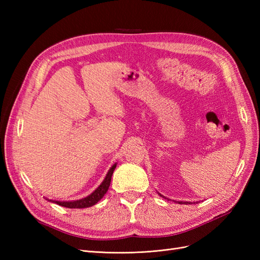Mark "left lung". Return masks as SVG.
I'll return each instance as SVG.
<instances>
[{
    "label": "left lung",
    "mask_w": 260,
    "mask_h": 260,
    "mask_svg": "<svg viewBox=\"0 0 260 260\" xmlns=\"http://www.w3.org/2000/svg\"><path fill=\"white\" fill-rule=\"evenodd\" d=\"M160 196H161V198H164V199H166V200H168V201H171V200H169V199H167V198H165V196L164 195H161L160 193H158ZM174 202H177V203H179V204H185V205H186V204H195V202H193V203H191V202H182V201H174ZM196 203H198V202H196Z\"/></svg>",
    "instance_id": "left-lung-1"
}]
</instances>
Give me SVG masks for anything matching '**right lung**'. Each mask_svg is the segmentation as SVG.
Returning a JSON list of instances; mask_svg holds the SVG:
<instances>
[{
    "label": "right lung",
    "instance_id": "1",
    "mask_svg": "<svg viewBox=\"0 0 260 260\" xmlns=\"http://www.w3.org/2000/svg\"><path fill=\"white\" fill-rule=\"evenodd\" d=\"M117 166V164L115 162L113 166L111 167V169L108 170L107 175L105 177V179L103 180V182H102L98 188H95L90 195L86 196V198L80 199V200H77V201H53V200H49V199H45L50 202L53 203H56L57 205H60L62 207H67V208H88L91 207L93 205H95V204L101 200L103 199V196L106 194L109 184H111V181H112V176L114 174V170Z\"/></svg>",
    "mask_w": 260,
    "mask_h": 260
}]
</instances>
